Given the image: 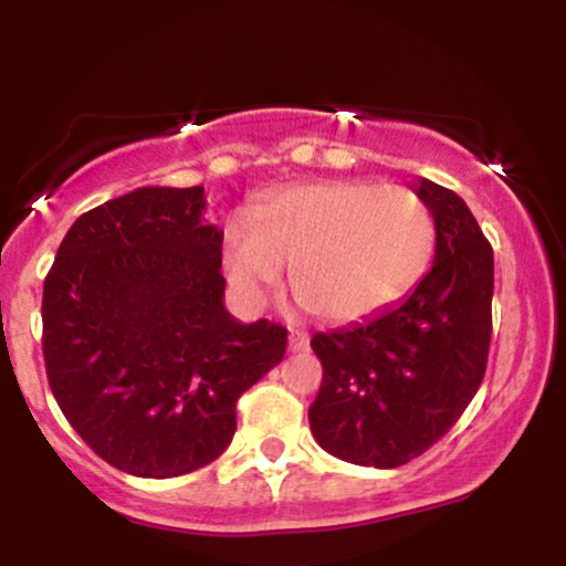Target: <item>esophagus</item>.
<instances>
[{
  "instance_id": "esophagus-1",
  "label": "esophagus",
  "mask_w": 566,
  "mask_h": 566,
  "mask_svg": "<svg viewBox=\"0 0 566 566\" xmlns=\"http://www.w3.org/2000/svg\"><path fill=\"white\" fill-rule=\"evenodd\" d=\"M290 350L292 354L308 350V333H303V329H290Z\"/></svg>"
}]
</instances>
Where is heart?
I'll return each instance as SVG.
<instances>
[{
    "mask_svg": "<svg viewBox=\"0 0 566 566\" xmlns=\"http://www.w3.org/2000/svg\"><path fill=\"white\" fill-rule=\"evenodd\" d=\"M437 244V220L418 191L369 180L287 186L231 223L223 263L239 295L258 303L290 263L311 314L348 324L380 314L418 282Z\"/></svg>",
    "mask_w": 566,
    "mask_h": 566,
    "instance_id": "1",
    "label": "heart"
}]
</instances>
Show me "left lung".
<instances>
[{
  "label": "left lung",
  "instance_id": "8db88e82",
  "mask_svg": "<svg viewBox=\"0 0 566 566\" xmlns=\"http://www.w3.org/2000/svg\"><path fill=\"white\" fill-rule=\"evenodd\" d=\"M415 191L437 220L431 271L373 319L311 337L324 367L311 433L335 458L373 469L437 444L476 396L490 354L492 247L458 193L426 178Z\"/></svg>",
  "mask_w": 566,
  "mask_h": 566
}]
</instances>
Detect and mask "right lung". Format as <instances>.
Returning <instances> with one entry per match:
<instances>
[{
  "mask_svg": "<svg viewBox=\"0 0 566 566\" xmlns=\"http://www.w3.org/2000/svg\"><path fill=\"white\" fill-rule=\"evenodd\" d=\"M205 186L135 188L74 220L44 279L57 407L114 469L184 476L237 431V401L284 359L287 329L237 322Z\"/></svg>",
  "mask_w": 566,
  "mask_h": 566,
  "instance_id": "right-lung-1",
  "label": "right lung"
}]
</instances>
